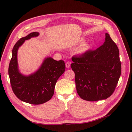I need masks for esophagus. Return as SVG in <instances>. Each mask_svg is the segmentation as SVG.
<instances>
[{
  "label": "esophagus",
  "mask_w": 132,
  "mask_h": 132,
  "mask_svg": "<svg viewBox=\"0 0 132 132\" xmlns=\"http://www.w3.org/2000/svg\"><path fill=\"white\" fill-rule=\"evenodd\" d=\"M65 65H66V68H70V67H71V64H70V62H66V64H65Z\"/></svg>",
  "instance_id": "obj_1"
}]
</instances>
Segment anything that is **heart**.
Returning <instances> with one entry per match:
<instances>
[{
	"instance_id": "b5f03b06",
	"label": "heart",
	"mask_w": 132,
	"mask_h": 132,
	"mask_svg": "<svg viewBox=\"0 0 132 132\" xmlns=\"http://www.w3.org/2000/svg\"><path fill=\"white\" fill-rule=\"evenodd\" d=\"M87 50V47H84V48H83L80 51L81 52H84V51H85V50Z\"/></svg>"
}]
</instances>
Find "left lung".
Listing matches in <instances>:
<instances>
[{"label":"left lung","instance_id":"left-lung-1","mask_svg":"<svg viewBox=\"0 0 132 132\" xmlns=\"http://www.w3.org/2000/svg\"><path fill=\"white\" fill-rule=\"evenodd\" d=\"M72 60L77 91L82 99L98 101L113 93L120 77L121 65L118 48L108 33L102 45L79 56L74 55Z\"/></svg>","mask_w":132,"mask_h":132}]
</instances>
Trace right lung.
Masks as SVG:
<instances>
[{"instance_id": "right-lung-1", "label": "right lung", "mask_w": 132, "mask_h": 132, "mask_svg": "<svg viewBox=\"0 0 132 132\" xmlns=\"http://www.w3.org/2000/svg\"><path fill=\"white\" fill-rule=\"evenodd\" d=\"M39 35L33 32L20 38L14 46L12 56L9 67V75L13 93L17 97L26 103L39 105L49 101L54 94L55 84L65 71L63 60L56 61L49 57L46 58L39 70L26 77L18 70L17 52L19 47L26 40Z\"/></svg>"}]
</instances>
